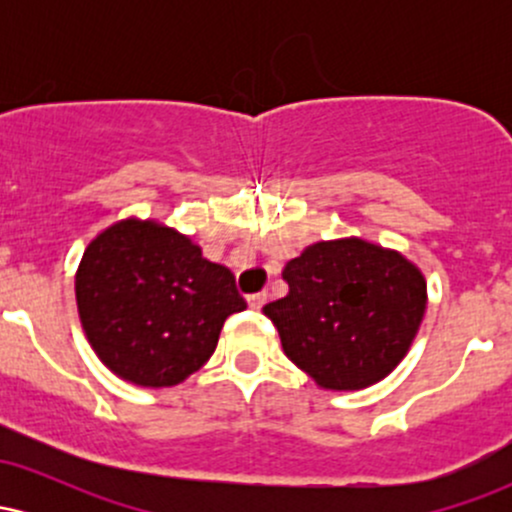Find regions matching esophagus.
I'll list each match as a JSON object with an SVG mask.
<instances>
[{
  "label": "esophagus",
  "mask_w": 512,
  "mask_h": 512,
  "mask_svg": "<svg viewBox=\"0 0 512 512\" xmlns=\"http://www.w3.org/2000/svg\"><path fill=\"white\" fill-rule=\"evenodd\" d=\"M248 303H250V308L262 310V305L267 303V293H264V291H260V293H252V296H248Z\"/></svg>",
  "instance_id": "obj_1"
}]
</instances>
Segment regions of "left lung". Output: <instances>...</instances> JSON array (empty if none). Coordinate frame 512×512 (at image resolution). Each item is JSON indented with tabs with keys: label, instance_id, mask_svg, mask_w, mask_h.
<instances>
[{
	"label": "left lung",
	"instance_id": "left-lung-1",
	"mask_svg": "<svg viewBox=\"0 0 512 512\" xmlns=\"http://www.w3.org/2000/svg\"><path fill=\"white\" fill-rule=\"evenodd\" d=\"M289 293L264 305L286 356L325 390H361L402 361L426 310V281L366 240L315 243L284 267Z\"/></svg>",
	"mask_w": 512,
	"mask_h": 512
}]
</instances>
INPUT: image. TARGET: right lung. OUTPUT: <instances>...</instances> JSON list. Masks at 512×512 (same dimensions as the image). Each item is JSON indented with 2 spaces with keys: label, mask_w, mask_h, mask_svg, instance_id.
<instances>
[{
  "label": "right lung",
  "mask_w": 512,
  "mask_h": 512,
  "mask_svg": "<svg viewBox=\"0 0 512 512\" xmlns=\"http://www.w3.org/2000/svg\"><path fill=\"white\" fill-rule=\"evenodd\" d=\"M76 305L98 358L142 387L182 383L214 354L226 317L248 308L231 269L173 228L134 219L91 240Z\"/></svg>",
  "instance_id": "1"
}]
</instances>
